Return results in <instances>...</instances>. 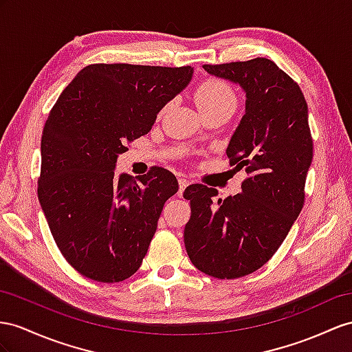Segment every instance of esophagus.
<instances>
[{"instance_id": "1", "label": "esophagus", "mask_w": 352, "mask_h": 352, "mask_svg": "<svg viewBox=\"0 0 352 352\" xmlns=\"http://www.w3.org/2000/svg\"><path fill=\"white\" fill-rule=\"evenodd\" d=\"M187 186H188V182L186 178H178V196L183 195V192L186 190Z\"/></svg>"}]
</instances>
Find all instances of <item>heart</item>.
Masks as SVG:
<instances>
[{
  "label": "heart",
  "instance_id": "obj_1",
  "mask_svg": "<svg viewBox=\"0 0 352 352\" xmlns=\"http://www.w3.org/2000/svg\"><path fill=\"white\" fill-rule=\"evenodd\" d=\"M196 104L199 110L205 114L219 108L233 107L236 105L235 90L232 89L229 83L220 78H206L197 86L195 92Z\"/></svg>",
  "mask_w": 352,
  "mask_h": 352
}]
</instances>
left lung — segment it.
Returning a JSON list of instances; mask_svg holds the SVG:
<instances>
[{"label":"left lung","instance_id":"1","mask_svg":"<svg viewBox=\"0 0 352 352\" xmlns=\"http://www.w3.org/2000/svg\"><path fill=\"white\" fill-rule=\"evenodd\" d=\"M204 69L245 92V114L226 153L230 165L245 168L248 178L241 193L217 202L212 187L186 188L192 215L184 245L201 272L233 279L262 267L302 211L312 162L308 105L299 85L266 58Z\"/></svg>","mask_w":352,"mask_h":352}]
</instances>
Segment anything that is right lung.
Returning a JSON list of instances; mask_svg holds the SVG:
<instances>
[{
    "mask_svg": "<svg viewBox=\"0 0 352 352\" xmlns=\"http://www.w3.org/2000/svg\"><path fill=\"white\" fill-rule=\"evenodd\" d=\"M192 67L95 64L60 94L41 137L38 199L62 256L99 283L132 276L146 257L174 174L116 177L126 142L150 132L190 83Z\"/></svg>",
    "mask_w": 352,
    "mask_h": 352,
    "instance_id": "obj_1",
    "label": "right lung"
}]
</instances>
